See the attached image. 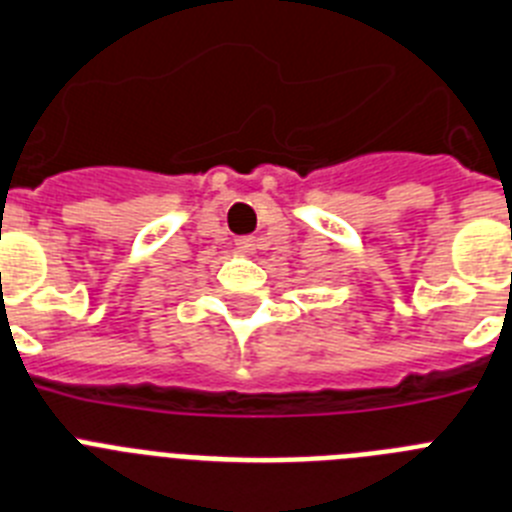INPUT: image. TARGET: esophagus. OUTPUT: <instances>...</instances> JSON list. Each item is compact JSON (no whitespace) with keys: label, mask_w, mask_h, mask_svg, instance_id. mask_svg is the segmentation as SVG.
I'll list each match as a JSON object with an SVG mask.
<instances>
[{"label":"esophagus","mask_w":512,"mask_h":512,"mask_svg":"<svg viewBox=\"0 0 512 512\" xmlns=\"http://www.w3.org/2000/svg\"><path fill=\"white\" fill-rule=\"evenodd\" d=\"M239 250L244 252V255H255L257 252V247H260V239H255V237H244V239H239Z\"/></svg>","instance_id":"obj_1"}]
</instances>
